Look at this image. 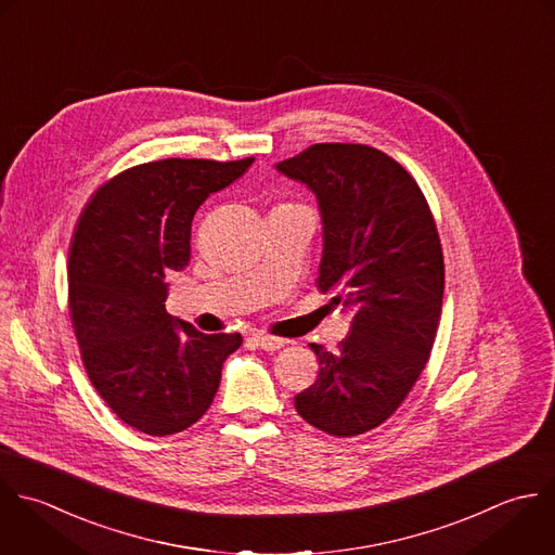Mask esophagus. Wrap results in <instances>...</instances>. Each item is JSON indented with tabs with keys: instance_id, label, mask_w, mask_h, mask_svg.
Listing matches in <instances>:
<instances>
[{
	"instance_id": "1",
	"label": "esophagus",
	"mask_w": 555,
	"mask_h": 555,
	"mask_svg": "<svg viewBox=\"0 0 555 555\" xmlns=\"http://www.w3.org/2000/svg\"><path fill=\"white\" fill-rule=\"evenodd\" d=\"M255 341L266 352H276L285 346V339H279V337H272V335H255Z\"/></svg>"
}]
</instances>
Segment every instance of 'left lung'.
<instances>
[{
    "label": "left lung",
    "mask_w": 555,
    "mask_h": 555,
    "mask_svg": "<svg viewBox=\"0 0 555 555\" xmlns=\"http://www.w3.org/2000/svg\"><path fill=\"white\" fill-rule=\"evenodd\" d=\"M318 198L324 250L318 287L352 313L350 335L294 398L298 415L333 437L387 422L424 372L435 344L446 266L417 181L367 144L324 142L276 164Z\"/></svg>",
    "instance_id": "8db88e82"
}]
</instances>
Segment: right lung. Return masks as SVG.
<instances>
[{
  "mask_svg": "<svg viewBox=\"0 0 555 555\" xmlns=\"http://www.w3.org/2000/svg\"><path fill=\"white\" fill-rule=\"evenodd\" d=\"M237 162L168 157L122 170L86 203L70 242L68 313L86 374L127 426L166 437L196 424L240 333L205 335L166 313V274L190 261L192 218L240 179Z\"/></svg>",
  "mask_w": 555,
  "mask_h": 555,
  "instance_id": "add662e5",
  "label": "right lung"
}]
</instances>
